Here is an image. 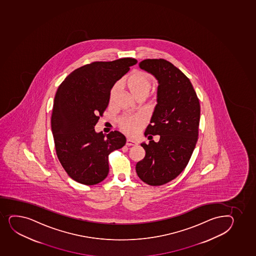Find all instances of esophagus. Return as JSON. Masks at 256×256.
<instances>
[{"mask_svg":"<svg viewBox=\"0 0 256 256\" xmlns=\"http://www.w3.org/2000/svg\"><path fill=\"white\" fill-rule=\"evenodd\" d=\"M126 144L128 146H137V142L135 141L131 140H126Z\"/></svg>","mask_w":256,"mask_h":256,"instance_id":"34e87169","label":"esophagus"}]
</instances>
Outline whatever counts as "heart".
Wrapping results in <instances>:
<instances>
[{
    "instance_id": "b5f03b06",
    "label": "heart",
    "mask_w": 256,
    "mask_h": 256,
    "mask_svg": "<svg viewBox=\"0 0 256 256\" xmlns=\"http://www.w3.org/2000/svg\"><path fill=\"white\" fill-rule=\"evenodd\" d=\"M122 84L130 90L136 99H144L152 87L153 80L150 75L144 71H134L122 80ZM119 91V84H116L110 91V102L115 100ZM146 118L142 115H126L118 119V126L122 132L134 136L146 124Z\"/></svg>"
}]
</instances>
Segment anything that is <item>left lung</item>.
<instances>
[{"label": "left lung", "mask_w": 256, "mask_h": 256, "mask_svg": "<svg viewBox=\"0 0 256 256\" xmlns=\"http://www.w3.org/2000/svg\"><path fill=\"white\" fill-rule=\"evenodd\" d=\"M141 69L159 82L157 104L141 144L146 156L136 165L138 178L150 186H160L176 178L187 166L198 140L200 104L188 78L165 59H146ZM152 134H160L157 144Z\"/></svg>", "instance_id": "obj_1"}]
</instances>
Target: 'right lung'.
Returning a JSON list of instances; mask_svg holds the SVG:
<instances>
[{"instance_id":"1","label":"right lung","mask_w":256,"mask_h":256,"mask_svg":"<svg viewBox=\"0 0 256 256\" xmlns=\"http://www.w3.org/2000/svg\"><path fill=\"white\" fill-rule=\"evenodd\" d=\"M137 62L131 58L94 62L72 72L58 87L52 130L58 160L74 181L86 185L103 181L109 172L108 156L125 146L121 132L97 134L94 126L108 108L114 84Z\"/></svg>"}]
</instances>
